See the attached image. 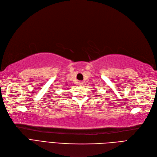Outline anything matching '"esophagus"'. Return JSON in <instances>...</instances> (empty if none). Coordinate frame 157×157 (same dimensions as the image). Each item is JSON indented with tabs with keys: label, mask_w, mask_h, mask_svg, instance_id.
Here are the masks:
<instances>
[{
	"label": "esophagus",
	"mask_w": 157,
	"mask_h": 157,
	"mask_svg": "<svg viewBox=\"0 0 157 157\" xmlns=\"http://www.w3.org/2000/svg\"><path fill=\"white\" fill-rule=\"evenodd\" d=\"M78 83L79 85H82V84H83V82H82V81H79V82H78Z\"/></svg>",
	"instance_id": "esophagus-1"
}]
</instances>
